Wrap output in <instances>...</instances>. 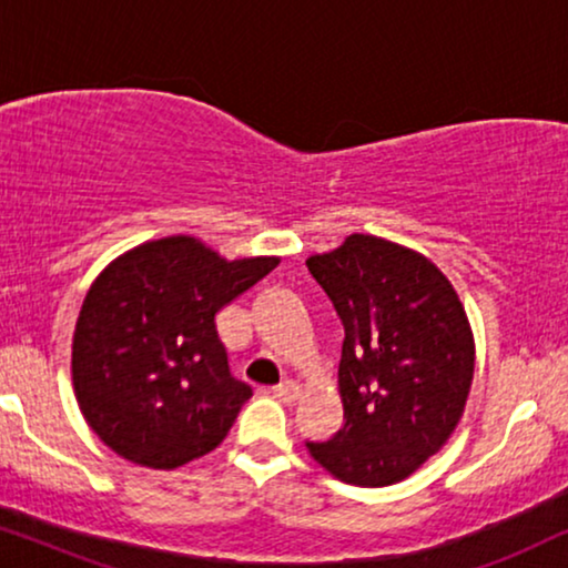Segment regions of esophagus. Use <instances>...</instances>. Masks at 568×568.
<instances>
[{
  "instance_id": "esophagus-1",
  "label": "esophagus",
  "mask_w": 568,
  "mask_h": 568,
  "mask_svg": "<svg viewBox=\"0 0 568 568\" xmlns=\"http://www.w3.org/2000/svg\"><path fill=\"white\" fill-rule=\"evenodd\" d=\"M274 395L282 403H294L300 398V385L294 383V379H284V383H278L274 387Z\"/></svg>"
}]
</instances>
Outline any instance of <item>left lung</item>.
<instances>
[{"instance_id":"8db88e82","label":"left lung","mask_w":568,"mask_h":568,"mask_svg":"<svg viewBox=\"0 0 568 568\" xmlns=\"http://www.w3.org/2000/svg\"><path fill=\"white\" fill-rule=\"evenodd\" d=\"M344 323L338 393L344 426L307 442L352 486L398 484L439 453L460 424L476 341L449 278L406 245L354 232L307 258Z\"/></svg>"}]
</instances>
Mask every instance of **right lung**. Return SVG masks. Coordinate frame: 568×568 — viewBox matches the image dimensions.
<instances>
[{"mask_svg": "<svg viewBox=\"0 0 568 568\" xmlns=\"http://www.w3.org/2000/svg\"><path fill=\"white\" fill-rule=\"evenodd\" d=\"M276 266V255L227 261L170 235L100 271L74 325L72 383L115 455L173 470L227 437L253 390L230 375L214 317Z\"/></svg>", "mask_w": 568, "mask_h": 568, "instance_id": "add662e5", "label": "right lung"}]
</instances>
